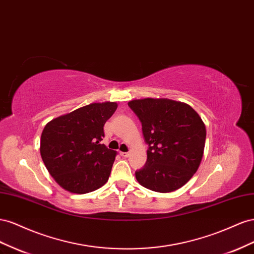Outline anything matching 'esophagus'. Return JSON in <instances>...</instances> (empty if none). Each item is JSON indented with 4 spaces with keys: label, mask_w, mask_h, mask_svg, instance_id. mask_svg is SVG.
I'll list each match as a JSON object with an SVG mask.
<instances>
[{
    "label": "esophagus",
    "mask_w": 254,
    "mask_h": 254,
    "mask_svg": "<svg viewBox=\"0 0 254 254\" xmlns=\"http://www.w3.org/2000/svg\"><path fill=\"white\" fill-rule=\"evenodd\" d=\"M120 155L122 157H127L129 155V153H128V152H120Z\"/></svg>",
    "instance_id": "34e87169"
}]
</instances>
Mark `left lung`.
Returning a JSON list of instances; mask_svg holds the SVG:
<instances>
[{
    "label": "left lung",
    "mask_w": 254,
    "mask_h": 254,
    "mask_svg": "<svg viewBox=\"0 0 254 254\" xmlns=\"http://www.w3.org/2000/svg\"><path fill=\"white\" fill-rule=\"evenodd\" d=\"M141 121L149 144L147 163L135 172L138 183L156 192H171L185 185L203 157L206 129L199 114L170 99H138L127 103Z\"/></svg>",
    "instance_id": "obj_1"
}]
</instances>
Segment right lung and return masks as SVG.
Masks as SVG:
<instances>
[{
  "label": "right lung",
  "mask_w": 254,
  "mask_h": 254,
  "mask_svg": "<svg viewBox=\"0 0 254 254\" xmlns=\"http://www.w3.org/2000/svg\"><path fill=\"white\" fill-rule=\"evenodd\" d=\"M116 102L91 103L48 122L41 133L40 155L55 182L83 194L102 187L117 152L100 143Z\"/></svg>",
  "instance_id": "right-lung-1"
}]
</instances>
